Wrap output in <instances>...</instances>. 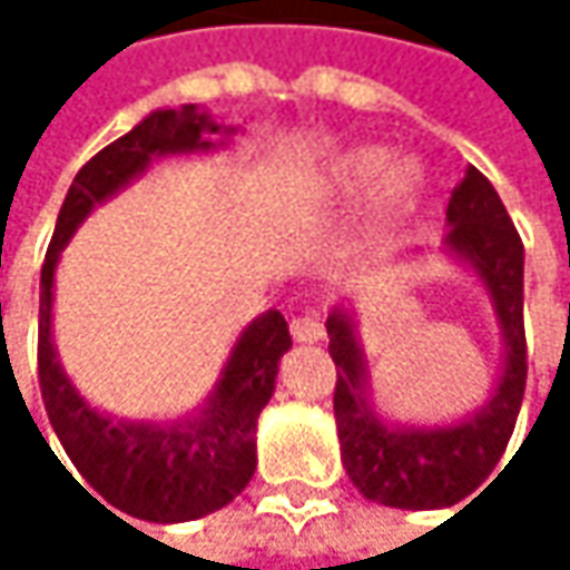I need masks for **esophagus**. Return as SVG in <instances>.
Listing matches in <instances>:
<instances>
[{
    "label": "esophagus",
    "mask_w": 570,
    "mask_h": 570,
    "mask_svg": "<svg viewBox=\"0 0 570 570\" xmlns=\"http://www.w3.org/2000/svg\"><path fill=\"white\" fill-rule=\"evenodd\" d=\"M289 333H293L296 343H316V340L326 336V326H323V320L316 313H303V316L289 320Z\"/></svg>",
    "instance_id": "34e87169"
}]
</instances>
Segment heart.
I'll list each match as a JSON object with an SVG mask.
<instances>
[{
  "instance_id": "heart-1",
  "label": "heart",
  "mask_w": 570,
  "mask_h": 570,
  "mask_svg": "<svg viewBox=\"0 0 570 570\" xmlns=\"http://www.w3.org/2000/svg\"><path fill=\"white\" fill-rule=\"evenodd\" d=\"M386 165H390V155H386L383 148H356V151H350V155L333 168V174H330V187H333L336 194L353 197V194L366 190L379 174L386 170ZM419 190H422V168H419L415 161H399V165H393V168L380 178V187H376V194H373V220H376V224L399 220L402 214H409V210L415 207Z\"/></svg>"
}]
</instances>
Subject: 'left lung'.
I'll return each instance as SVG.
<instances>
[{
  "mask_svg": "<svg viewBox=\"0 0 570 570\" xmlns=\"http://www.w3.org/2000/svg\"><path fill=\"white\" fill-rule=\"evenodd\" d=\"M445 217L452 224L445 244L485 281L505 336V373L479 415L445 429H386L363 399L366 370L350 316L333 309L326 320L336 363L333 412L346 475L370 502L390 509H449L469 499L505 455L528 380L524 247L502 197L485 174L469 168L452 190Z\"/></svg>",
  "mask_w": 570,
  "mask_h": 570,
  "instance_id": "left-lung-1",
  "label": "left lung"
}]
</instances>
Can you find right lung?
<instances>
[{"instance_id":"right-lung-1","label":"right lung","mask_w":570,"mask_h":570,"mask_svg":"<svg viewBox=\"0 0 570 570\" xmlns=\"http://www.w3.org/2000/svg\"><path fill=\"white\" fill-rule=\"evenodd\" d=\"M214 131H220L214 121L197 115L194 105H184L180 111H151L128 135L101 148L75 174L42 264L39 386L49 422L65 455L85 484L106 502L108 512H125L141 521H190L224 509L247 489L257 469V415L274 396L277 363L289 350V330L281 309L254 320L237 340L210 405L197 419L171 425L111 422L75 393L56 360L52 284L58 250L98 200L145 171L151 158L207 148L210 141H204V135Z\"/></svg>"}]
</instances>
